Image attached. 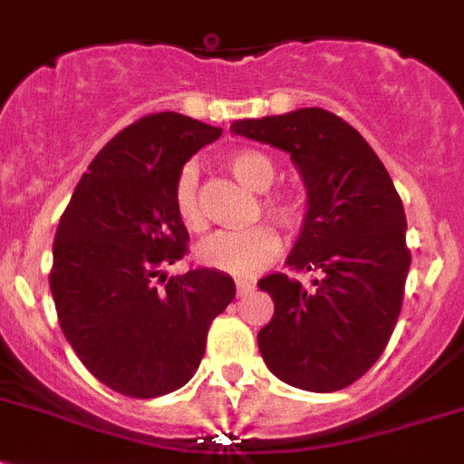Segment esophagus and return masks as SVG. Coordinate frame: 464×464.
Wrapping results in <instances>:
<instances>
[{
  "label": "esophagus",
  "mask_w": 464,
  "mask_h": 464,
  "mask_svg": "<svg viewBox=\"0 0 464 464\" xmlns=\"http://www.w3.org/2000/svg\"><path fill=\"white\" fill-rule=\"evenodd\" d=\"M250 291H253V282H247V279H238V282H236V294H238V296H246Z\"/></svg>",
  "instance_id": "obj_1"
}]
</instances>
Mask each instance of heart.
<instances>
[{"instance_id": "obj_1", "label": "heart", "mask_w": 464, "mask_h": 464, "mask_svg": "<svg viewBox=\"0 0 464 464\" xmlns=\"http://www.w3.org/2000/svg\"><path fill=\"white\" fill-rule=\"evenodd\" d=\"M226 168L246 188L262 192L276 178L275 160L257 149H236L226 156ZM173 209L180 224L192 233L207 226L199 178L195 166H185L173 182ZM262 214L282 231H294L304 221V197L296 189H272L262 197ZM279 255V240L269 226H253L246 231H221L202 240L195 250L199 265L231 276H250L275 262Z\"/></svg>"}]
</instances>
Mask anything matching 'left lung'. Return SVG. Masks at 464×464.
<instances>
[{
  "label": "left lung",
  "instance_id": "obj_1",
  "mask_svg": "<svg viewBox=\"0 0 464 464\" xmlns=\"http://www.w3.org/2000/svg\"><path fill=\"white\" fill-rule=\"evenodd\" d=\"M231 132L291 154L308 192L286 265L317 279L257 282L275 301L257 334L262 359L294 388H346L381 359L402 310L411 262L402 199L368 141L323 108L238 120Z\"/></svg>",
  "mask_w": 464,
  "mask_h": 464
}]
</instances>
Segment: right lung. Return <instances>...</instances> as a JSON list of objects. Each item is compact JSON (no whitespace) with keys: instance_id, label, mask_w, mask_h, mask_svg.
<instances>
[{"instance_id":"add662e5","label":"right lung","mask_w":464,"mask_h":464,"mask_svg":"<svg viewBox=\"0 0 464 464\" xmlns=\"http://www.w3.org/2000/svg\"><path fill=\"white\" fill-rule=\"evenodd\" d=\"M218 137L180 112L140 118L91 160L60 218L50 269L57 320L83 366L120 395L182 388L211 320L236 296L231 276L214 269L160 272L189 243L173 209L175 178Z\"/></svg>"}]
</instances>
